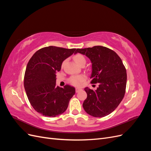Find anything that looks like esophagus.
<instances>
[{
	"instance_id": "1",
	"label": "esophagus",
	"mask_w": 151,
	"mask_h": 151,
	"mask_svg": "<svg viewBox=\"0 0 151 151\" xmlns=\"http://www.w3.org/2000/svg\"><path fill=\"white\" fill-rule=\"evenodd\" d=\"M82 89H80V88H76V93H78L79 92V91H81Z\"/></svg>"
}]
</instances>
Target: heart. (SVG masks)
Returning <instances> with one entry per match:
<instances>
[{"label":"heart","mask_w":151,"mask_h":151,"mask_svg":"<svg viewBox=\"0 0 151 151\" xmlns=\"http://www.w3.org/2000/svg\"><path fill=\"white\" fill-rule=\"evenodd\" d=\"M73 59L75 61V62L77 63V65H81L82 63H86V58L83 55L80 54V53H77L74 55V57H73ZM63 63L64 62H63L62 65H63ZM86 78V77L84 75H77V76H72L69 77L68 79V82L69 83L74 85V86H79L81 84L83 83V82L84 81Z\"/></svg>","instance_id":"obj_1"}]
</instances>
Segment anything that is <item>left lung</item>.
Wrapping results in <instances>:
<instances>
[{
	"instance_id": "1",
	"label": "left lung",
	"mask_w": 151,
	"mask_h": 151,
	"mask_svg": "<svg viewBox=\"0 0 151 151\" xmlns=\"http://www.w3.org/2000/svg\"><path fill=\"white\" fill-rule=\"evenodd\" d=\"M92 62L91 84H99L96 91L86 88L87 98L83 103L84 110L94 117H104L112 113L124 97L127 72L122 59L113 50L103 46L77 48Z\"/></svg>"
}]
</instances>
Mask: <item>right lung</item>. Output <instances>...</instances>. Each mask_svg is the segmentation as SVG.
<instances>
[{
    "instance_id": "right-lung-1",
    "label": "right lung",
    "mask_w": 151,
    "mask_h": 151,
    "mask_svg": "<svg viewBox=\"0 0 151 151\" xmlns=\"http://www.w3.org/2000/svg\"><path fill=\"white\" fill-rule=\"evenodd\" d=\"M54 46L36 52L27 65L24 86L31 106L42 115L55 117L67 109L75 88L69 85L56 87V72L60 71L63 61L76 52Z\"/></svg>"
}]
</instances>
